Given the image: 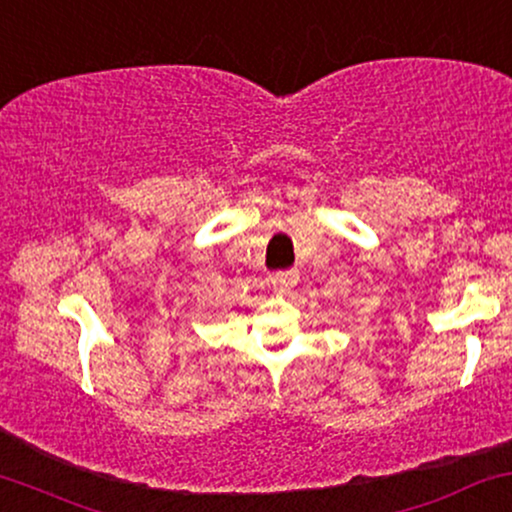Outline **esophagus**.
Segmentation results:
<instances>
[{
    "label": "esophagus",
    "instance_id": "obj_1",
    "mask_svg": "<svg viewBox=\"0 0 512 512\" xmlns=\"http://www.w3.org/2000/svg\"><path fill=\"white\" fill-rule=\"evenodd\" d=\"M297 271H278V274L271 276V286H274L276 293H288L290 288L297 286Z\"/></svg>",
    "mask_w": 512,
    "mask_h": 512
}]
</instances>
